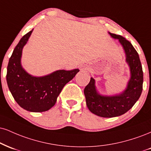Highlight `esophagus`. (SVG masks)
Returning <instances> with one entry per match:
<instances>
[{
    "instance_id": "esophagus-1",
    "label": "esophagus",
    "mask_w": 151,
    "mask_h": 151,
    "mask_svg": "<svg viewBox=\"0 0 151 151\" xmlns=\"http://www.w3.org/2000/svg\"><path fill=\"white\" fill-rule=\"evenodd\" d=\"M81 70H85V68H81Z\"/></svg>"
}]
</instances>
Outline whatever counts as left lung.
<instances>
[{
  "label": "left lung",
  "mask_w": 151,
  "mask_h": 151,
  "mask_svg": "<svg viewBox=\"0 0 151 151\" xmlns=\"http://www.w3.org/2000/svg\"><path fill=\"white\" fill-rule=\"evenodd\" d=\"M108 33L113 39L119 40L124 49L131 77L126 89L114 96H102L99 93L95 80L91 78L90 82L83 91L86 105L92 113L102 117H117L126 113L139 100L143 90V70L137 50L123 36Z\"/></svg>",
  "instance_id": "1"
}]
</instances>
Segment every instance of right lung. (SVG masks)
Wrapping results in <instances>:
<instances>
[{"label": "right lung", "instance_id": "1", "mask_svg": "<svg viewBox=\"0 0 151 151\" xmlns=\"http://www.w3.org/2000/svg\"><path fill=\"white\" fill-rule=\"evenodd\" d=\"M33 29L23 36L9 60L6 80L10 91L17 104L27 111L41 112L50 110L65 85L75 77L79 69L60 70L43 77H34L21 65L23 47Z\"/></svg>", "mask_w": 151, "mask_h": 151}]
</instances>
